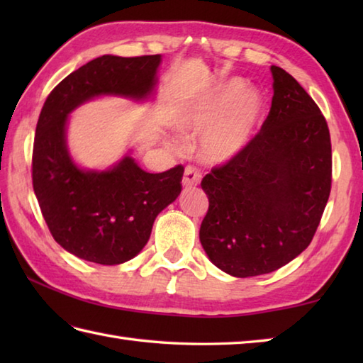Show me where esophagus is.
Wrapping results in <instances>:
<instances>
[{
  "mask_svg": "<svg viewBox=\"0 0 363 363\" xmlns=\"http://www.w3.org/2000/svg\"><path fill=\"white\" fill-rule=\"evenodd\" d=\"M199 181H201V173L195 169L194 167H187L186 172H184L182 177V186L184 187H196Z\"/></svg>",
  "mask_w": 363,
  "mask_h": 363,
  "instance_id": "obj_1",
  "label": "esophagus"
}]
</instances>
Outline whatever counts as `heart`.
Segmentation results:
<instances>
[{
	"instance_id": "b5f03b06",
	"label": "heart",
	"mask_w": 363,
	"mask_h": 363,
	"mask_svg": "<svg viewBox=\"0 0 363 363\" xmlns=\"http://www.w3.org/2000/svg\"><path fill=\"white\" fill-rule=\"evenodd\" d=\"M264 99L234 78L207 89L176 118L177 133L199 137L198 156L209 165H226L248 148L264 117Z\"/></svg>"
}]
</instances>
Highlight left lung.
Masks as SVG:
<instances>
[{"label": "left lung", "instance_id": "obj_1", "mask_svg": "<svg viewBox=\"0 0 363 363\" xmlns=\"http://www.w3.org/2000/svg\"><path fill=\"white\" fill-rule=\"evenodd\" d=\"M272 109L240 156L204 176L199 242L234 277L276 272L303 252L330 194L328 123L298 81L272 65Z\"/></svg>", "mask_w": 363, "mask_h": 363}]
</instances>
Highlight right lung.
I'll return each instance as SVG.
<instances>
[{
    "mask_svg": "<svg viewBox=\"0 0 363 363\" xmlns=\"http://www.w3.org/2000/svg\"><path fill=\"white\" fill-rule=\"evenodd\" d=\"M160 62V54H106L68 74L43 104L34 138V194L54 240L76 257L99 265L134 259L148 243L157 215L181 194V165L148 173L129 150L109 168H84L67 143L70 113L84 103L101 96L151 99Z\"/></svg>",
    "mask_w": 363,
    "mask_h": 363,
    "instance_id": "obj_1",
    "label": "right lung"
}]
</instances>
